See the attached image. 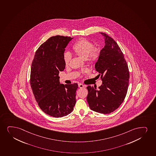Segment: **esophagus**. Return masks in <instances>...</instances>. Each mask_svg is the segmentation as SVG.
Listing matches in <instances>:
<instances>
[{
  "label": "esophagus",
  "instance_id": "obj_1",
  "mask_svg": "<svg viewBox=\"0 0 156 156\" xmlns=\"http://www.w3.org/2000/svg\"><path fill=\"white\" fill-rule=\"evenodd\" d=\"M78 87H79V88H83L85 87V86L83 85V84H81V83H79V85H78Z\"/></svg>",
  "mask_w": 156,
  "mask_h": 156
}]
</instances>
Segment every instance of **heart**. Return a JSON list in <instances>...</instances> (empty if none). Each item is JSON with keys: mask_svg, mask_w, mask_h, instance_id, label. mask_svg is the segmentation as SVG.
<instances>
[{"mask_svg": "<svg viewBox=\"0 0 156 156\" xmlns=\"http://www.w3.org/2000/svg\"><path fill=\"white\" fill-rule=\"evenodd\" d=\"M73 51L83 59L90 62H94L98 60L100 55V50L94 48V44L86 39L82 38L73 44ZM71 56L68 52L64 55V61L66 65H68L71 60Z\"/></svg>", "mask_w": 156, "mask_h": 156, "instance_id": "b5f03b06", "label": "heart"}]
</instances>
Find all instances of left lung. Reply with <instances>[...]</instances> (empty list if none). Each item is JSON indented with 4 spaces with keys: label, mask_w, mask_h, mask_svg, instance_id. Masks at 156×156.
Masks as SVG:
<instances>
[{
    "label": "left lung",
    "mask_w": 156,
    "mask_h": 156,
    "mask_svg": "<svg viewBox=\"0 0 156 156\" xmlns=\"http://www.w3.org/2000/svg\"><path fill=\"white\" fill-rule=\"evenodd\" d=\"M105 45L94 68L101 75L102 83L99 89L88 86L87 100L91 109L100 114L114 112L125 98L129 84V72L123 53L117 42L106 34Z\"/></svg>",
    "instance_id": "obj_1"
}]
</instances>
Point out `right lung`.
<instances>
[{
    "label": "right lung",
    "mask_w": 156,
    "mask_h": 156,
    "mask_svg": "<svg viewBox=\"0 0 156 156\" xmlns=\"http://www.w3.org/2000/svg\"><path fill=\"white\" fill-rule=\"evenodd\" d=\"M73 38L51 37L37 50L30 73V86L35 99L44 113L62 117L73 111L78 84L60 83V71H64L65 48Z\"/></svg>",
    "instance_id": "right-lung-1"
}]
</instances>
